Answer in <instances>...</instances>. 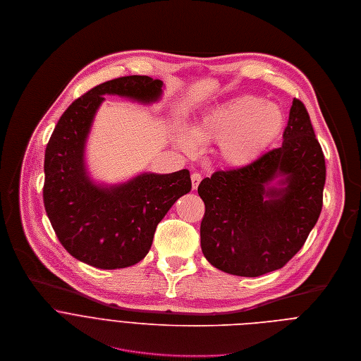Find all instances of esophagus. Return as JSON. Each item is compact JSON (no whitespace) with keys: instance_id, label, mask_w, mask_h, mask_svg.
<instances>
[{"instance_id":"34e87169","label":"esophagus","mask_w":361,"mask_h":361,"mask_svg":"<svg viewBox=\"0 0 361 361\" xmlns=\"http://www.w3.org/2000/svg\"><path fill=\"white\" fill-rule=\"evenodd\" d=\"M190 179H192V188L196 190L197 186H199V183H200V180H202V175L197 173V172H195V173H192Z\"/></svg>"}]
</instances>
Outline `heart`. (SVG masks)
<instances>
[{
	"mask_svg": "<svg viewBox=\"0 0 361 361\" xmlns=\"http://www.w3.org/2000/svg\"><path fill=\"white\" fill-rule=\"evenodd\" d=\"M284 125L281 108L257 97L245 95L209 109L188 126L192 140L206 145L216 142L214 154L229 168H245L256 162ZM176 143L190 151L193 142L183 133Z\"/></svg>",
	"mask_w": 361,
	"mask_h": 361,
	"instance_id": "1",
	"label": "heart"
}]
</instances>
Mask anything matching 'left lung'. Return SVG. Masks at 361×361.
Returning <instances> with one entry per match:
<instances>
[{"label": "left lung", "instance_id": "8db88e82", "mask_svg": "<svg viewBox=\"0 0 361 361\" xmlns=\"http://www.w3.org/2000/svg\"><path fill=\"white\" fill-rule=\"evenodd\" d=\"M324 182V155L310 116L303 102L293 99L280 148L200 182L204 257L235 276L257 277L281 269L319 219Z\"/></svg>", "mask_w": 361, "mask_h": 361}]
</instances>
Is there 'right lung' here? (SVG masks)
<instances>
[{
    "instance_id": "obj_1",
    "label": "right lung",
    "mask_w": 361,
    "mask_h": 361,
    "mask_svg": "<svg viewBox=\"0 0 361 361\" xmlns=\"http://www.w3.org/2000/svg\"><path fill=\"white\" fill-rule=\"evenodd\" d=\"M162 88V81L145 75L104 82L68 106L49 137L44 204L58 240L80 262L108 270L136 264L168 210L192 189L188 169L143 172L116 185L94 182L87 169V140L104 95L148 105L161 99Z\"/></svg>"
}]
</instances>
